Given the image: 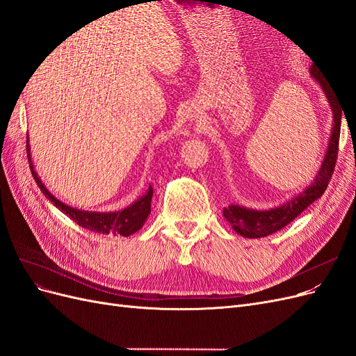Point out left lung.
I'll return each mask as SVG.
<instances>
[{"instance_id":"8db88e82","label":"left lung","mask_w":356,"mask_h":356,"mask_svg":"<svg viewBox=\"0 0 356 356\" xmlns=\"http://www.w3.org/2000/svg\"><path fill=\"white\" fill-rule=\"evenodd\" d=\"M310 75L316 80L324 90L328 104L332 111V131L328 139V147L322 160L321 168L315 179L312 184L307 186L303 191L298 193L297 196L288 199L285 203L279 204V207L270 209H252L242 207V204H229L227 208L222 209L224 218L227 220L232 225V229L243 236V238L258 239L264 238L272 233H276L291 221L296 220L298 215L303 212L309 204L314 203L319 199L328 186L331 179L334 166H336L337 160V149H339V138H340V123H341V110L343 104L339 98V95L331 89V86L327 80H324V75L321 74L319 68L315 65L310 67ZM344 113V110H343Z\"/></svg>"}]
</instances>
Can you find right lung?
<instances>
[{
    "label": "right lung",
    "mask_w": 356,
    "mask_h": 356,
    "mask_svg": "<svg viewBox=\"0 0 356 356\" xmlns=\"http://www.w3.org/2000/svg\"><path fill=\"white\" fill-rule=\"evenodd\" d=\"M26 153H28V161L29 168L32 172V177H34L37 186L40 190L55 207L70 217L74 222H77L81 227L88 229L90 232L99 233V234H120L127 238L134 233H136L139 229L145 224L149 212H152V197H153V187L149 186L139 199H136L132 204H129L127 208L122 211H114V212H93V211H81L77 208L68 207L67 203L60 202L56 199L51 193L46 188L44 182L41 181L38 174L34 169V163H32L31 157V148H29V138H26Z\"/></svg>",
    "instance_id": "obj_1"
}]
</instances>
